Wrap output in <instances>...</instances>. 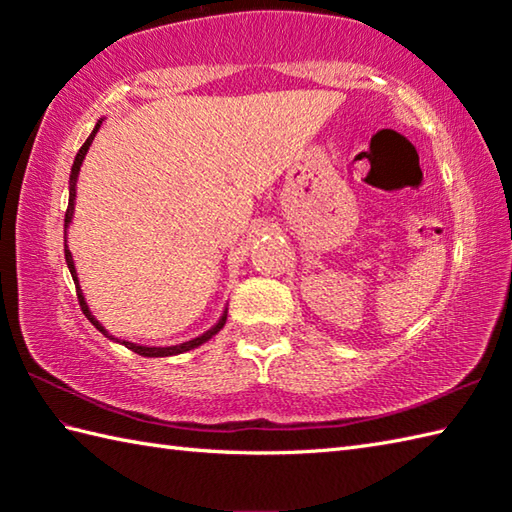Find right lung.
Masks as SVG:
<instances>
[{
	"instance_id": "1",
	"label": "right lung",
	"mask_w": 512,
	"mask_h": 512,
	"mask_svg": "<svg viewBox=\"0 0 512 512\" xmlns=\"http://www.w3.org/2000/svg\"><path fill=\"white\" fill-rule=\"evenodd\" d=\"M101 123H103V118L99 123H96V127L92 129V134L88 136V140H85L83 143V147L79 149V154H76V158H74V165H72V171H70V200H68V211H65V224H63V228H65V233H68V226H70V222H72V215H74V200H76V180H79V171H81V165H83V158H85V154H88V149H90V145H92V140H94V136H96V132H99L101 129ZM65 242V262H68V268H70V275H72V279H74V286H76V297H79V306H81V310H83V314L85 317H88V321L94 325L96 330L99 332H103L107 339H114V336L107 332L103 325L94 319V314L90 312V308H88V303H85V297H83V290H81V286H79V277H76V268H74V259H72V253H70V248H68V237L63 239ZM224 323H226V310H224V314L220 317V321H217L211 330H206L204 334H200V336H195V339H191V341H187V343H180V345H169V347H147V345H138V343H132V341H118V343H123L127 350H132V352H136V354H140V356H149V358H154V356H176V354H182V352H189V350H193V347H198V345H202V343H206L209 339H213V336L220 332L222 328H224Z\"/></svg>"
}]
</instances>
